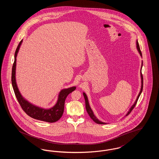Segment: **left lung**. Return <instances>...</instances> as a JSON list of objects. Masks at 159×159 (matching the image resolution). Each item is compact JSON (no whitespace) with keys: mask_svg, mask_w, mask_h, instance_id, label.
<instances>
[{"mask_svg":"<svg viewBox=\"0 0 159 159\" xmlns=\"http://www.w3.org/2000/svg\"><path fill=\"white\" fill-rule=\"evenodd\" d=\"M136 48H137V49H138L139 53L140 54V55L142 57V53H141V50H140V48H139V43H138V40H136ZM143 62H142V66H141V91L139 92V94H138V97H137V98H136L135 103L133 104V106H132L131 108L129 109L128 113L126 114V116H128V114H129L132 111V110L134 109V108L135 107V106H136L137 101H138V99L139 98V96H140V95H141V92H142V91H143V76L142 72H141L142 67H143ZM83 96H84V100H85L86 109V111H87L88 113L89 114V116H90V117H91V119L93 120V121H95V122L96 123H97V124H101V125H104V124H106V123H104V122L99 121L98 119L95 116V115L93 114V111H92V109H91V107H90V106H89V102H88V97H87L86 93H85L84 92H83Z\"/></svg>","mask_w":159,"mask_h":159,"instance_id":"left-lung-1","label":"left lung"}]
</instances>
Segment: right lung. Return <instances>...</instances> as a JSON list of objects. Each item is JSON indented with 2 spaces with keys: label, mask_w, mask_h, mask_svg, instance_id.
Returning a JSON list of instances; mask_svg holds the SVG:
<instances>
[{
  "label": "right lung",
  "mask_w": 159,
  "mask_h": 159,
  "mask_svg": "<svg viewBox=\"0 0 159 159\" xmlns=\"http://www.w3.org/2000/svg\"><path fill=\"white\" fill-rule=\"evenodd\" d=\"M22 42L23 40H21L20 42L15 51L14 62L13 64L12 69L11 81L13 89L15 93V97L17 99L22 109L24 111V112L31 117L39 120L46 121L49 123H53L58 121L62 117L64 112V103L69 93H70L71 92L76 89V87L73 86L67 89H64L61 90L59 93L58 98L56 104L53 106V107L49 109H45L43 108L39 107L38 106H34L31 104L29 101H27L24 98L18 90L15 79V69L16 61V58Z\"/></svg>",
  "instance_id": "1"
}]
</instances>
